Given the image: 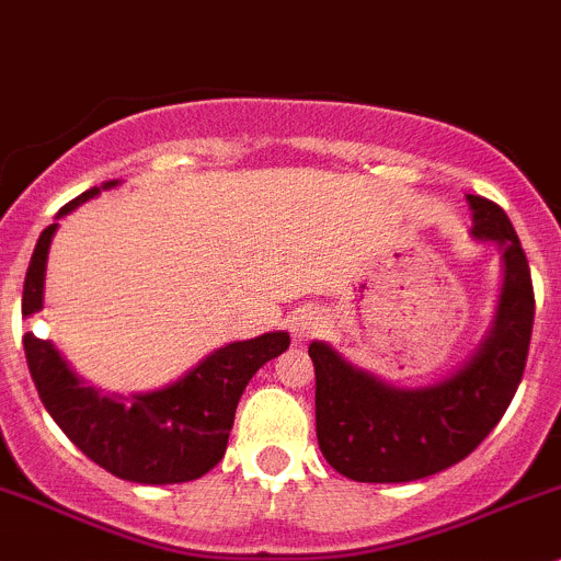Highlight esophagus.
Returning a JSON list of instances; mask_svg holds the SVG:
<instances>
[{
	"mask_svg": "<svg viewBox=\"0 0 561 561\" xmlns=\"http://www.w3.org/2000/svg\"><path fill=\"white\" fill-rule=\"evenodd\" d=\"M290 331L296 342H307V339H312L322 331V314L314 312V309H301V312L293 314Z\"/></svg>",
	"mask_w": 561,
	"mask_h": 561,
	"instance_id": "34e87169",
	"label": "esophagus"
}]
</instances>
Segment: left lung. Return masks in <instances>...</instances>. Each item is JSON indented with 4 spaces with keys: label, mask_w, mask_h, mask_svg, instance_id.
I'll return each instance as SVG.
<instances>
[{
    "label": "left lung",
    "mask_w": 561,
    "mask_h": 561,
    "mask_svg": "<svg viewBox=\"0 0 561 561\" xmlns=\"http://www.w3.org/2000/svg\"><path fill=\"white\" fill-rule=\"evenodd\" d=\"M472 239L502 252L500 304L472 355L445 380L396 388L312 342L317 443L339 474L358 483H410L454 467L489 437L524 377L535 290L511 219L496 203L467 195Z\"/></svg>",
    "instance_id": "1"
}]
</instances>
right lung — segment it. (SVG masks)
<instances>
[{"label": "right lung", "mask_w": 561, "mask_h": 561, "mask_svg": "<svg viewBox=\"0 0 561 561\" xmlns=\"http://www.w3.org/2000/svg\"><path fill=\"white\" fill-rule=\"evenodd\" d=\"M116 184L118 181H107L103 186H92L59 208L56 219ZM56 228V222L48 225L32 252L21 298L24 317L43 309L45 263ZM287 347L290 333L285 331L230 342L206 355L171 386L118 396L87 386L48 339H39L32 331L24 333L32 380L45 410L59 423L67 439L116 478L146 485L186 483L217 467L228 448L236 407L249 380L260 366Z\"/></svg>", "instance_id": "obj_1"}]
</instances>
